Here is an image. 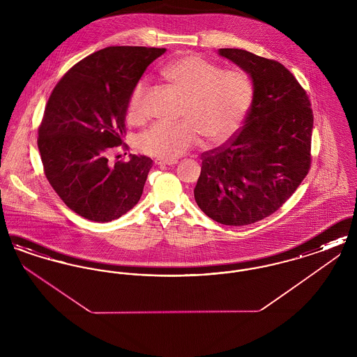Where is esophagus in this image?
I'll list each match as a JSON object with an SVG mask.
<instances>
[{
    "label": "esophagus",
    "mask_w": 357,
    "mask_h": 357,
    "mask_svg": "<svg viewBox=\"0 0 357 357\" xmlns=\"http://www.w3.org/2000/svg\"><path fill=\"white\" fill-rule=\"evenodd\" d=\"M178 160H160V159H156L155 160V165L156 166H160V167H165V166H174L176 165Z\"/></svg>",
    "instance_id": "esophagus-1"
}]
</instances>
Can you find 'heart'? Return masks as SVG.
Wrapping results in <instances>:
<instances>
[{"label": "heart", "mask_w": 357, "mask_h": 357, "mask_svg": "<svg viewBox=\"0 0 357 357\" xmlns=\"http://www.w3.org/2000/svg\"><path fill=\"white\" fill-rule=\"evenodd\" d=\"M163 77L187 95L176 124L156 123L137 139V147L160 160H175L204 139L208 147L230 142L242 126L253 102V84L241 70H227L188 54L162 69ZM147 82L136 83L128 102L127 116L131 121L144 119Z\"/></svg>", "instance_id": "heart-1"}]
</instances>
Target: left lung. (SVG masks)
I'll return each instance as SVG.
<instances>
[{
  "mask_svg": "<svg viewBox=\"0 0 357 357\" xmlns=\"http://www.w3.org/2000/svg\"><path fill=\"white\" fill-rule=\"evenodd\" d=\"M218 56L249 75L253 102L238 134L202 153L194 198L208 218L243 226L277 211L304 181L313 114L305 91L278 61L234 48Z\"/></svg>",
  "mask_w": 357,
  "mask_h": 357,
  "instance_id": "1",
  "label": "left lung"
}]
</instances>
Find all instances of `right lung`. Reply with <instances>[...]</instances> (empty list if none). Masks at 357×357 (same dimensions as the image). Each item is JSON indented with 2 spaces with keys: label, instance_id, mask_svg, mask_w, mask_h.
<instances>
[{
  "label": "right lung",
  "instance_id": "right-lung-1",
  "mask_svg": "<svg viewBox=\"0 0 357 357\" xmlns=\"http://www.w3.org/2000/svg\"><path fill=\"white\" fill-rule=\"evenodd\" d=\"M165 48L108 47L73 66L54 86L38 128L45 176L63 202L93 222L118 220L143 192L153 159L130 153L108 162L123 143L131 92Z\"/></svg>",
  "mask_w": 357,
  "mask_h": 357
}]
</instances>
